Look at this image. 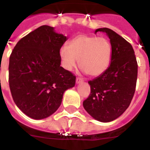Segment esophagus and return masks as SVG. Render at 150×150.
I'll return each mask as SVG.
<instances>
[{
  "label": "esophagus",
  "mask_w": 150,
  "mask_h": 150,
  "mask_svg": "<svg viewBox=\"0 0 150 150\" xmlns=\"http://www.w3.org/2000/svg\"><path fill=\"white\" fill-rule=\"evenodd\" d=\"M83 82V79H81V78H77L76 79V83L77 84H80V83H82Z\"/></svg>",
  "instance_id": "obj_1"
}]
</instances>
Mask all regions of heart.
<instances>
[{"instance_id":"b5f03b06","label":"heart","mask_w":150,"mask_h":150,"mask_svg":"<svg viewBox=\"0 0 150 150\" xmlns=\"http://www.w3.org/2000/svg\"><path fill=\"white\" fill-rule=\"evenodd\" d=\"M64 68L72 71L79 64L91 76H99L109 68L112 58L111 43L105 37L79 35L60 49Z\"/></svg>"}]
</instances>
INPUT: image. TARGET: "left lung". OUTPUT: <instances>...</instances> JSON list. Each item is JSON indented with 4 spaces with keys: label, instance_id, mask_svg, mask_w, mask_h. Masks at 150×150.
I'll list each match as a JSON object with an SVG mask.
<instances>
[{
    "label": "left lung",
    "instance_id": "obj_1",
    "mask_svg": "<svg viewBox=\"0 0 150 150\" xmlns=\"http://www.w3.org/2000/svg\"><path fill=\"white\" fill-rule=\"evenodd\" d=\"M109 37L112 58L102 75L89 81L91 93L83 101L87 113L100 122H110L121 116L129 107L136 86L138 64L132 46L108 28H100Z\"/></svg>",
    "mask_w": 150,
    "mask_h": 150
}]
</instances>
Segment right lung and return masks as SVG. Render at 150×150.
<instances>
[{
    "label": "right lung",
    "instance_id": "obj_1",
    "mask_svg": "<svg viewBox=\"0 0 150 150\" xmlns=\"http://www.w3.org/2000/svg\"><path fill=\"white\" fill-rule=\"evenodd\" d=\"M67 36L42 25L22 38L9 59V86L15 104L36 120L52 115L75 76L61 67L60 49Z\"/></svg>",
    "mask_w": 150,
    "mask_h": 150
}]
</instances>
